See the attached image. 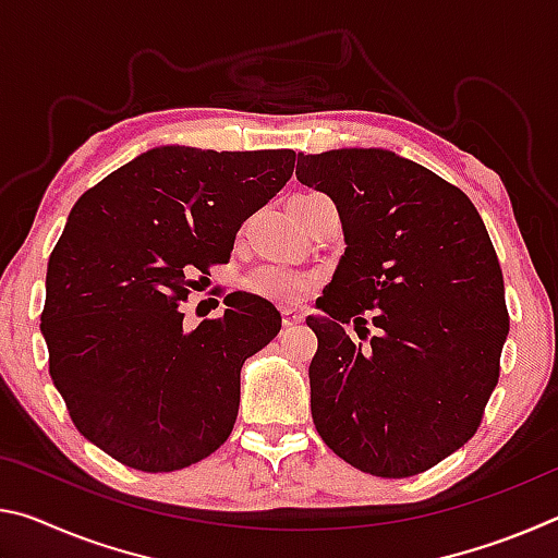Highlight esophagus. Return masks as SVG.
Segmentation results:
<instances>
[{"mask_svg": "<svg viewBox=\"0 0 558 558\" xmlns=\"http://www.w3.org/2000/svg\"><path fill=\"white\" fill-rule=\"evenodd\" d=\"M302 319H305V315H302L300 310H292V307L282 310V325H286V327H295V325L302 323Z\"/></svg>", "mask_w": 558, "mask_h": 558, "instance_id": "34e87169", "label": "esophagus"}]
</instances>
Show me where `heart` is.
Masks as SVG:
<instances>
[{"mask_svg":"<svg viewBox=\"0 0 558 558\" xmlns=\"http://www.w3.org/2000/svg\"><path fill=\"white\" fill-rule=\"evenodd\" d=\"M317 282L319 276L315 272L286 266H258L245 276V288L280 305H298L317 288Z\"/></svg>","mask_w":558,"mask_h":558,"instance_id":"heart-1","label":"heart"}]
</instances>
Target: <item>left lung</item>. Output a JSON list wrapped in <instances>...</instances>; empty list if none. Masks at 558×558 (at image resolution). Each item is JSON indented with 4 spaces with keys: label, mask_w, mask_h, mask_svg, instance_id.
<instances>
[{
    "label": "left lung",
    "mask_w": 558,
    "mask_h": 558,
    "mask_svg": "<svg viewBox=\"0 0 558 558\" xmlns=\"http://www.w3.org/2000/svg\"><path fill=\"white\" fill-rule=\"evenodd\" d=\"M298 179L335 202L344 256L307 317L315 428L376 477H411L465 446L499 379L505 280L458 186L389 149L298 155ZM372 322L371 344L354 345Z\"/></svg>",
    "instance_id": "left-lung-1"
}]
</instances>
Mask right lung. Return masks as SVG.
<instances>
[{"instance_id": "right-lung-1", "label": "right lung", "mask_w": 558, "mask_h": 558, "mask_svg": "<svg viewBox=\"0 0 558 558\" xmlns=\"http://www.w3.org/2000/svg\"><path fill=\"white\" fill-rule=\"evenodd\" d=\"M292 167V149L155 147L71 209L46 270L49 374L75 428L122 465L182 470L231 436L241 366L280 332V313L231 292L221 317L189 329L179 305Z\"/></svg>"}]
</instances>
